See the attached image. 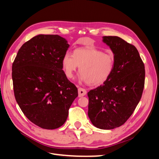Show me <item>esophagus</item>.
Instances as JSON below:
<instances>
[{
  "label": "esophagus",
  "instance_id": "esophagus-1",
  "mask_svg": "<svg viewBox=\"0 0 159 159\" xmlns=\"http://www.w3.org/2000/svg\"><path fill=\"white\" fill-rule=\"evenodd\" d=\"M86 93H87V91H86V90L85 89L81 88H80L78 89V96L80 98L83 97V96L85 95Z\"/></svg>",
  "mask_w": 159,
  "mask_h": 159
}]
</instances>
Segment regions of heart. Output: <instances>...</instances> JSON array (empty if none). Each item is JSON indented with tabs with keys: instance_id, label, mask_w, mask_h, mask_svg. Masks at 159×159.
<instances>
[{
	"instance_id": "b5f03b06",
	"label": "heart",
	"mask_w": 159,
	"mask_h": 159,
	"mask_svg": "<svg viewBox=\"0 0 159 159\" xmlns=\"http://www.w3.org/2000/svg\"><path fill=\"white\" fill-rule=\"evenodd\" d=\"M114 64L113 54L89 48H77L73 54L66 52L62 59V67L67 78H73L74 71L80 66L79 80L91 85L104 83L112 74Z\"/></svg>"
}]
</instances>
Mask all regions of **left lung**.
Wrapping results in <instances>:
<instances>
[{
    "mask_svg": "<svg viewBox=\"0 0 159 159\" xmlns=\"http://www.w3.org/2000/svg\"><path fill=\"white\" fill-rule=\"evenodd\" d=\"M112 50L115 64L109 78L88 93V116L101 129L121 126L140 102L145 85V66L133 45L118 36H103Z\"/></svg>",
    "mask_w": 159,
    "mask_h": 159,
    "instance_id": "left-lung-1",
    "label": "left lung"
}]
</instances>
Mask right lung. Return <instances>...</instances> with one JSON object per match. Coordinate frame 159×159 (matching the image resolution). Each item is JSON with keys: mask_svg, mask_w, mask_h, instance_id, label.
Instances as JSON below:
<instances>
[{"mask_svg": "<svg viewBox=\"0 0 159 159\" xmlns=\"http://www.w3.org/2000/svg\"><path fill=\"white\" fill-rule=\"evenodd\" d=\"M70 45L58 35L39 34L19 49L12 67L14 96L22 111L42 129L63 125L78 88L62 70Z\"/></svg>", "mask_w": 159, "mask_h": 159, "instance_id": "obj_1", "label": "right lung"}]
</instances>
